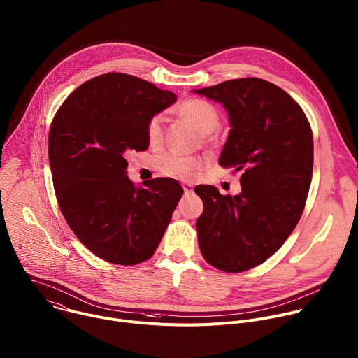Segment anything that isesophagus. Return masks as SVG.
Segmentation results:
<instances>
[{
    "instance_id": "1",
    "label": "esophagus",
    "mask_w": 358,
    "mask_h": 358,
    "mask_svg": "<svg viewBox=\"0 0 358 358\" xmlns=\"http://www.w3.org/2000/svg\"><path fill=\"white\" fill-rule=\"evenodd\" d=\"M182 188H184L185 195H188V194H191V192H192V185H191V184H184V185H182Z\"/></svg>"
}]
</instances>
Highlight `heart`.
<instances>
[{"label":"heart","mask_w":358,"mask_h":358,"mask_svg":"<svg viewBox=\"0 0 358 358\" xmlns=\"http://www.w3.org/2000/svg\"><path fill=\"white\" fill-rule=\"evenodd\" d=\"M177 112L201 135L212 134L220 124L219 110L205 99L189 98L178 106ZM146 135L152 146H159L163 142L164 116L162 113H156L149 119L146 127ZM201 167L202 162L199 159L185 156L177 152H169L163 155L157 162V169L160 173L180 180H188L195 177Z\"/></svg>","instance_id":"1"}]
</instances>
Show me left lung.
I'll list each match as a JSON object with an SVG mask.
<instances>
[{
  "label": "left lung",
  "instance_id": "obj_1",
  "mask_svg": "<svg viewBox=\"0 0 358 358\" xmlns=\"http://www.w3.org/2000/svg\"><path fill=\"white\" fill-rule=\"evenodd\" d=\"M194 91L226 108L231 129L219 164L243 171L239 195L212 185L194 189L203 202L198 245L212 267L248 271L285 243L302 216L313 171L312 129L299 103L262 78Z\"/></svg>",
  "mask_w": 358,
  "mask_h": 358
}]
</instances>
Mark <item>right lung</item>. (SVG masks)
Here are the masks:
<instances>
[{
    "label": "right lung",
    "instance_id": "obj_1",
    "mask_svg": "<svg viewBox=\"0 0 358 358\" xmlns=\"http://www.w3.org/2000/svg\"><path fill=\"white\" fill-rule=\"evenodd\" d=\"M176 99L139 77L106 73L77 87L53 117L49 163L57 203L77 239L108 263L149 260L184 194L173 178L136 188L127 176V153L149 148V119Z\"/></svg>",
    "mask_w": 358,
    "mask_h": 358
}]
</instances>
